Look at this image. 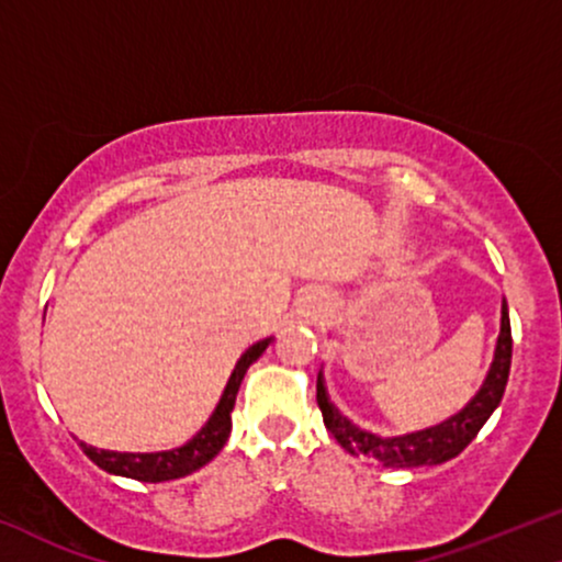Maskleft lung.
I'll list each match as a JSON object with an SVG mask.
<instances>
[{"instance_id":"obj_1","label":"left lung","mask_w":562,"mask_h":562,"mask_svg":"<svg viewBox=\"0 0 562 562\" xmlns=\"http://www.w3.org/2000/svg\"><path fill=\"white\" fill-rule=\"evenodd\" d=\"M510 352H514V339H510L508 303L503 301L498 347H495L493 368H490L480 394L474 396L459 415L449 417L446 423L436 425V428L407 432V436L379 438L371 436V432L352 428L350 423L342 420V417L334 412L329 400H326L322 373H318L316 383V402L324 415L326 430L337 438V443L342 446L345 451L355 453V457H358V453H366V457H371L375 464L386 467V470H409V467L443 464V461L459 457V453L472 443L474 436L482 430V425L487 423V417L493 415L495 407L501 404L510 373Z\"/></svg>"}]
</instances>
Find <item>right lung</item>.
Masks as SVG:
<instances>
[{"mask_svg": "<svg viewBox=\"0 0 562 562\" xmlns=\"http://www.w3.org/2000/svg\"><path fill=\"white\" fill-rule=\"evenodd\" d=\"M269 339L265 342H257L251 350L244 352V358L236 363V371H233L228 386H225L223 400H220L215 415L210 417V423L204 425L202 432L196 438H191L187 446L173 451L162 453H116V451H98L92 446H82L85 457H88L92 464H98L101 470L111 474H122V477H132L139 482H168L187 477V474L196 472L199 467H204L212 457H217L220 449L225 446L231 432V412L236 407V394L240 381L248 371V366L259 358L261 352L267 350Z\"/></svg>", "mask_w": 562, "mask_h": 562, "instance_id": "right-lung-1", "label": "right lung"}]
</instances>
